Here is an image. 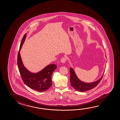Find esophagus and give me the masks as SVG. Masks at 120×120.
Wrapping results in <instances>:
<instances>
[{
	"instance_id": "esophagus-1",
	"label": "esophagus",
	"mask_w": 120,
	"mask_h": 120,
	"mask_svg": "<svg viewBox=\"0 0 120 120\" xmlns=\"http://www.w3.org/2000/svg\"><path fill=\"white\" fill-rule=\"evenodd\" d=\"M66 61H67V59L65 57L62 58L61 60V62L62 63H65Z\"/></svg>"
}]
</instances>
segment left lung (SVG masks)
<instances>
[{
	"mask_svg": "<svg viewBox=\"0 0 120 120\" xmlns=\"http://www.w3.org/2000/svg\"><path fill=\"white\" fill-rule=\"evenodd\" d=\"M70 80L71 85L76 90L79 92H85L92 89L97 86L102 79L103 75L100 79L92 83H86L82 82L77 77L75 71L72 68H70Z\"/></svg>",
	"mask_w": 120,
	"mask_h": 120,
	"instance_id": "left-lung-1",
	"label": "left lung"
}]
</instances>
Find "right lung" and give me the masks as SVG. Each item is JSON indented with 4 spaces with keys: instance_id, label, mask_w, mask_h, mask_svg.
<instances>
[{
    "instance_id": "add662e5",
    "label": "right lung",
    "mask_w": 120,
    "mask_h": 120,
    "mask_svg": "<svg viewBox=\"0 0 120 120\" xmlns=\"http://www.w3.org/2000/svg\"><path fill=\"white\" fill-rule=\"evenodd\" d=\"M26 34L22 38L18 53L17 63L19 71L22 80L27 86L39 92L45 91L52 85L51 76L57 66L54 64L48 65L37 73L30 72L27 69L22 63L20 52L26 39Z\"/></svg>"
}]
</instances>
